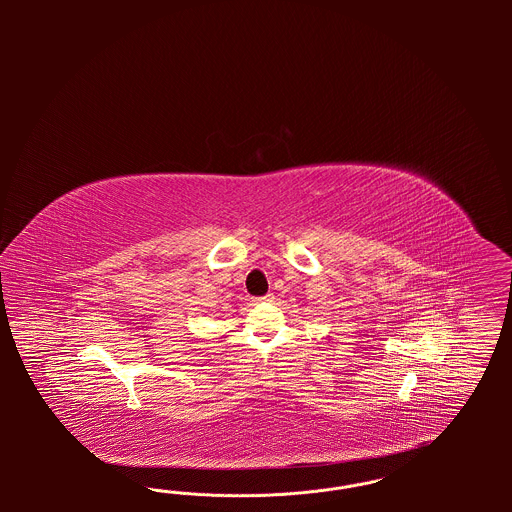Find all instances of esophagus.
Returning a JSON list of instances; mask_svg holds the SVG:
<instances>
[{"instance_id": "1", "label": "esophagus", "mask_w": 512, "mask_h": 512, "mask_svg": "<svg viewBox=\"0 0 512 512\" xmlns=\"http://www.w3.org/2000/svg\"><path fill=\"white\" fill-rule=\"evenodd\" d=\"M263 301H272V295L268 293V295H263V297H255V299H253V303H263Z\"/></svg>"}]
</instances>
